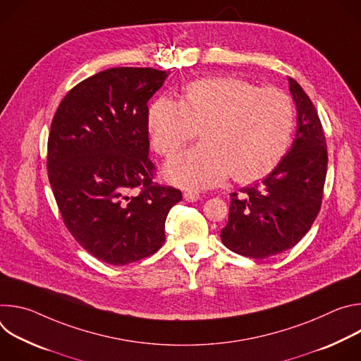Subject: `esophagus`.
Wrapping results in <instances>:
<instances>
[{
	"instance_id": "1",
	"label": "esophagus",
	"mask_w": 361,
	"mask_h": 361,
	"mask_svg": "<svg viewBox=\"0 0 361 361\" xmlns=\"http://www.w3.org/2000/svg\"><path fill=\"white\" fill-rule=\"evenodd\" d=\"M183 197H184V200H185L187 202H194V201H197V200L200 198L198 192H197V191H192V190H187V191L183 194Z\"/></svg>"
}]
</instances>
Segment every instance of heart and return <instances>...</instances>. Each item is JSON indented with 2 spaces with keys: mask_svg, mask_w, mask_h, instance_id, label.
<instances>
[{
  "mask_svg": "<svg viewBox=\"0 0 361 361\" xmlns=\"http://www.w3.org/2000/svg\"><path fill=\"white\" fill-rule=\"evenodd\" d=\"M294 130L291 98L244 80L205 78L185 87L181 101L160 97L148 110L151 145L170 157L200 131L202 145L166 166L181 187L205 188L228 176L237 183L267 177L284 159Z\"/></svg>",
  "mask_w": 361,
  "mask_h": 361,
  "instance_id": "1",
  "label": "heart"
}]
</instances>
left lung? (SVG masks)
<instances>
[{"mask_svg":"<svg viewBox=\"0 0 361 361\" xmlns=\"http://www.w3.org/2000/svg\"><path fill=\"white\" fill-rule=\"evenodd\" d=\"M288 80L297 111L295 138L280 164L262 183L231 194L221 241L231 251L267 259L294 247L313 226L327 174V147L312 99Z\"/></svg>","mask_w":361,"mask_h":361,"instance_id":"8db88e82","label":"left lung"}]
</instances>
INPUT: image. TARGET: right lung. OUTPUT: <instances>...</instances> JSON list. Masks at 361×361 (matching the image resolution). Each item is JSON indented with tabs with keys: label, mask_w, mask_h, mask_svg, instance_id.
<instances>
[{
	"label": "right lung",
	"mask_w": 361,
	"mask_h": 361,
	"mask_svg": "<svg viewBox=\"0 0 361 361\" xmlns=\"http://www.w3.org/2000/svg\"><path fill=\"white\" fill-rule=\"evenodd\" d=\"M167 71L118 67L77 84L48 135L47 169L64 224L95 259L126 266L156 252L180 190L152 183L148 99Z\"/></svg>",
	"instance_id": "right-lung-1"
}]
</instances>
